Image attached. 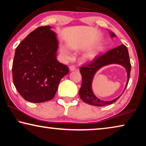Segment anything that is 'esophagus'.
<instances>
[{
	"label": "esophagus",
	"mask_w": 146,
	"mask_h": 146,
	"mask_svg": "<svg viewBox=\"0 0 146 146\" xmlns=\"http://www.w3.org/2000/svg\"><path fill=\"white\" fill-rule=\"evenodd\" d=\"M76 70V68H75L74 66H71L70 67V70L71 71H74V70Z\"/></svg>",
	"instance_id": "obj_1"
}]
</instances>
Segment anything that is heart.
Returning <instances> with one entry per match:
<instances>
[{"mask_svg": "<svg viewBox=\"0 0 146 146\" xmlns=\"http://www.w3.org/2000/svg\"><path fill=\"white\" fill-rule=\"evenodd\" d=\"M60 53L63 57L66 59V60H70L72 58V54L70 51V50L66 48V46H62L60 48ZM93 55L92 53H89L86 56V58L88 59H90L93 57Z\"/></svg>", "mask_w": 146, "mask_h": 146, "instance_id": "heart-1", "label": "heart"}]
</instances>
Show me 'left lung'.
<instances>
[{
  "mask_svg": "<svg viewBox=\"0 0 146 146\" xmlns=\"http://www.w3.org/2000/svg\"><path fill=\"white\" fill-rule=\"evenodd\" d=\"M110 33L111 38L116 37V35L113 32L110 31ZM113 64H119V65L122 66L123 68H125L127 71V80L123 91H125L129 80L131 66L127 48L124 44H122L120 46L108 51L106 53L95 56L88 64H85L80 67V72L82 75V85L79 90V96L84 102L92 106H107L115 102L122 95H120L119 97L112 100L106 101L99 99L96 97L93 92L91 86H92L93 78L96 73L102 67Z\"/></svg>",
  "mask_w": 146,
  "mask_h": 146,
  "instance_id": "obj_1",
  "label": "left lung"
}]
</instances>
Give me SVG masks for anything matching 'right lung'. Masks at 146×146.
<instances>
[{
    "label": "right lung",
    "mask_w": 146,
    "mask_h": 146,
    "mask_svg": "<svg viewBox=\"0 0 146 146\" xmlns=\"http://www.w3.org/2000/svg\"><path fill=\"white\" fill-rule=\"evenodd\" d=\"M49 26L38 27L17 47L12 67L17 90L26 100L44 102L55 97L61 79L70 72L56 60L58 40Z\"/></svg>",
    "instance_id": "right-lung-1"
}]
</instances>
